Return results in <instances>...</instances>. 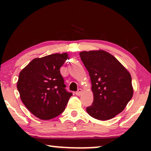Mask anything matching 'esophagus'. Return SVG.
Segmentation results:
<instances>
[{"instance_id": "34e87169", "label": "esophagus", "mask_w": 151, "mask_h": 151, "mask_svg": "<svg viewBox=\"0 0 151 151\" xmlns=\"http://www.w3.org/2000/svg\"><path fill=\"white\" fill-rule=\"evenodd\" d=\"M82 93V90L81 89V88H79V89L78 90V91H76V96H80Z\"/></svg>"}]
</instances>
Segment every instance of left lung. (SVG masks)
Segmentation results:
<instances>
[{
	"label": "left lung",
	"mask_w": 151,
	"mask_h": 151,
	"mask_svg": "<svg viewBox=\"0 0 151 151\" xmlns=\"http://www.w3.org/2000/svg\"><path fill=\"white\" fill-rule=\"evenodd\" d=\"M80 55L89 73L93 94V102L86 108V112L99 120L113 118L133 97L131 74L106 51H84Z\"/></svg>",
	"instance_id": "left-lung-1"
}]
</instances>
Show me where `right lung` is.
<instances>
[{
	"mask_svg": "<svg viewBox=\"0 0 151 151\" xmlns=\"http://www.w3.org/2000/svg\"><path fill=\"white\" fill-rule=\"evenodd\" d=\"M67 57L63 53L36 58L20 72L17 88L20 99L39 119L47 120L61 114L72 96L65 90L60 72Z\"/></svg>",
	"mask_w": 151,
	"mask_h": 151,
	"instance_id": "add662e5",
	"label": "right lung"
}]
</instances>
